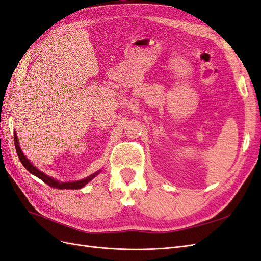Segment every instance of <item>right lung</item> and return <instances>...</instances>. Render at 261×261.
Returning a JSON list of instances; mask_svg holds the SVG:
<instances>
[{"mask_svg":"<svg viewBox=\"0 0 261 261\" xmlns=\"http://www.w3.org/2000/svg\"><path fill=\"white\" fill-rule=\"evenodd\" d=\"M14 141H15L16 152H17L19 161H20V163L23 165V167L26 168V169H27L30 173H32V174H35L36 176H38L39 179H41L42 181H43L44 183H46L47 186H49L51 188L60 189V190H62V189H66V190H78V189H81V188L85 187L87 183H89L93 178H95V176L100 172V170H99V171H96V172H94L93 174L89 175L88 178L83 179V180H80V181H74V182H58V181L52 179L51 176H47V175L44 174L43 172H41L40 170H38L36 167L32 166V164H31V163L28 161V159H27L26 157H24V155L22 154L21 149H20V147H19V145H18V140H17V137H16V134H15V137H14Z\"/></svg>","mask_w":261,"mask_h":261,"instance_id":"right-lung-1","label":"right lung"}]
</instances>
